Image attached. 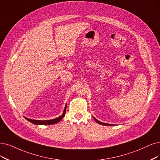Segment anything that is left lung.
<instances>
[{
    "label": "left lung",
    "instance_id": "obj_1",
    "mask_svg": "<svg viewBox=\"0 0 160 160\" xmlns=\"http://www.w3.org/2000/svg\"><path fill=\"white\" fill-rule=\"evenodd\" d=\"M93 119L96 121V122H98V123L100 124V125H107V126H109V125H110V126H113V125H113V124H108V123H105V122H103L99 121H98V119H96L95 117H93Z\"/></svg>",
    "mask_w": 160,
    "mask_h": 160
}]
</instances>
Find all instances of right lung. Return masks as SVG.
<instances>
[{
    "label": "right lung",
    "mask_w": 160,
    "mask_h": 160,
    "mask_svg": "<svg viewBox=\"0 0 160 160\" xmlns=\"http://www.w3.org/2000/svg\"><path fill=\"white\" fill-rule=\"evenodd\" d=\"M67 104L66 103L65 105V107L63 111L62 114L57 118H55V119H51V120H45V121H41V120H35V119H29V118L25 117L26 119L28 120V121H29L30 122L34 124V125H53V124H56L57 122H58L61 120H62V118L64 117V116L65 115V113H66V109H67Z\"/></svg>",
    "instance_id": "add662e5"
}]
</instances>
